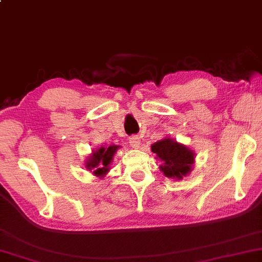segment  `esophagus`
<instances>
[{"mask_svg": "<svg viewBox=\"0 0 262 262\" xmlns=\"http://www.w3.org/2000/svg\"><path fill=\"white\" fill-rule=\"evenodd\" d=\"M129 144H130L132 147L139 148V147H140V145H141L140 138H139L138 135H133V137L129 138Z\"/></svg>", "mask_w": 262, "mask_h": 262, "instance_id": "34e87169", "label": "esophagus"}]
</instances>
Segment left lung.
Listing matches in <instances>:
<instances>
[{"label": "left lung", "mask_w": 262, "mask_h": 262, "mask_svg": "<svg viewBox=\"0 0 262 262\" xmlns=\"http://www.w3.org/2000/svg\"><path fill=\"white\" fill-rule=\"evenodd\" d=\"M151 149L162 162L159 169L167 179L182 180L193 170L195 152L170 137L152 144Z\"/></svg>", "instance_id": "1"}]
</instances>
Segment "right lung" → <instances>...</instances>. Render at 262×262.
<instances>
[{
  "instance_id": "1",
  "label": "right lung",
  "mask_w": 262,
  "mask_h": 262,
  "mask_svg": "<svg viewBox=\"0 0 262 262\" xmlns=\"http://www.w3.org/2000/svg\"><path fill=\"white\" fill-rule=\"evenodd\" d=\"M118 148L120 146L110 145L107 147L102 146V147L92 149V153L87 157L83 165L95 176L104 179L106 173L110 171V165Z\"/></svg>"
}]
</instances>
